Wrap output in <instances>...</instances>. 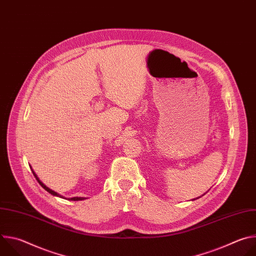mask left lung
I'll list each match as a JSON object with an SVG mask.
<instances>
[{
  "mask_svg": "<svg viewBox=\"0 0 256 256\" xmlns=\"http://www.w3.org/2000/svg\"><path fill=\"white\" fill-rule=\"evenodd\" d=\"M202 196H204V194H202Z\"/></svg>",
  "mask_w": 256,
  "mask_h": 256,
  "instance_id": "obj_1",
  "label": "left lung"
}]
</instances>
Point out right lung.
I'll return each instance as SVG.
<instances>
[{"label":"right lung","mask_w":256,"mask_h":256,"mask_svg":"<svg viewBox=\"0 0 256 256\" xmlns=\"http://www.w3.org/2000/svg\"><path fill=\"white\" fill-rule=\"evenodd\" d=\"M30 168H31V170H32V173H33V175L35 176V178H36V180H38V182H40V184L48 192H50V194H52V196H58V198H66H66H64V196H60V194H58V192H54L52 190H50V188H48L44 184H42V182L40 181V179L38 178V175H36V173L34 172V170L32 169V167L30 166ZM85 200V198H78V196H75V198H68V200Z\"/></svg>","instance_id":"add662e5"}]
</instances>
